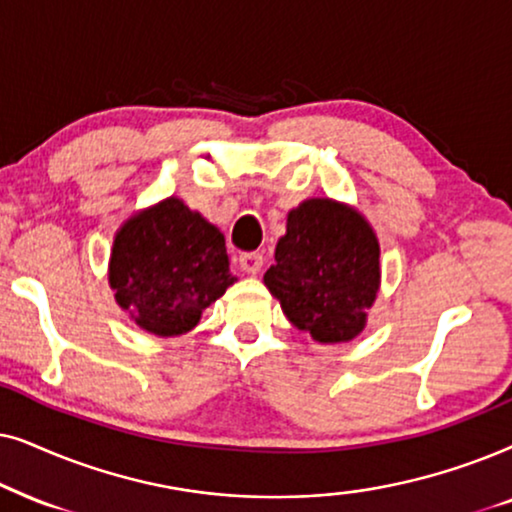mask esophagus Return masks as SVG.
Segmentation results:
<instances>
[{"label":"esophagus","mask_w":512,"mask_h":512,"mask_svg":"<svg viewBox=\"0 0 512 512\" xmlns=\"http://www.w3.org/2000/svg\"><path fill=\"white\" fill-rule=\"evenodd\" d=\"M264 264L262 252H241L238 255V267H241L245 274H260Z\"/></svg>","instance_id":"1"}]
</instances>
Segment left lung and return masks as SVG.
Masks as SVG:
<instances>
[{
  "mask_svg": "<svg viewBox=\"0 0 512 512\" xmlns=\"http://www.w3.org/2000/svg\"><path fill=\"white\" fill-rule=\"evenodd\" d=\"M264 285L283 313L316 342H349L363 330L379 290V243L363 217L330 199H311L288 215L276 264Z\"/></svg>",
  "mask_w": 512,
  "mask_h": 512,
  "instance_id": "obj_1",
  "label": "left lung"
}]
</instances>
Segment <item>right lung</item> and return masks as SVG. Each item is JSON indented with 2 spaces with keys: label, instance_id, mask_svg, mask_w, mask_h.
Masks as SVG:
<instances>
[{
  "label": "right lung",
  "instance_id": "obj_1",
  "mask_svg": "<svg viewBox=\"0 0 512 512\" xmlns=\"http://www.w3.org/2000/svg\"><path fill=\"white\" fill-rule=\"evenodd\" d=\"M234 281L222 231L180 199L135 215L114 238V297L135 323L159 337L192 330Z\"/></svg>",
  "mask_w": 512,
  "mask_h": 512
}]
</instances>
